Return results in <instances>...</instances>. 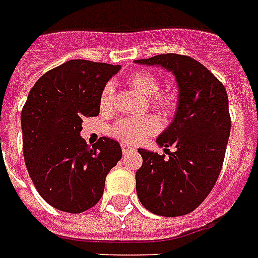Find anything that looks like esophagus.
<instances>
[{"label":"esophagus","mask_w":258,"mask_h":258,"mask_svg":"<svg viewBox=\"0 0 258 258\" xmlns=\"http://www.w3.org/2000/svg\"><path fill=\"white\" fill-rule=\"evenodd\" d=\"M121 151L125 154V153H130V151H133V149H131V147H128V146L121 145Z\"/></svg>","instance_id":"34e87169"}]
</instances>
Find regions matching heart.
I'll return each instance as SVG.
<instances>
[{"mask_svg":"<svg viewBox=\"0 0 258 258\" xmlns=\"http://www.w3.org/2000/svg\"><path fill=\"white\" fill-rule=\"evenodd\" d=\"M127 84L142 96L147 97L149 107L162 115H171L176 108L178 99L171 91H161V79L147 71H138L127 78ZM115 87L107 83L100 93V108L111 109L113 104ZM161 128L157 117L147 116L142 119L124 117L112 127V135L125 145H141L147 138L153 137Z\"/></svg>","mask_w":258,"mask_h":258,"instance_id":"b5f03b06","label":"heart"}]
</instances>
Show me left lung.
<instances>
[{
    "instance_id": "1",
    "label": "left lung",
    "mask_w": 258,
    "mask_h": 258,
    "mask_svg": "<svg viewBox=\"0 0 258 258\" xmlns=\"http://www.w3.org/2000/svg\"><path fill=\"white\" fill-rule=\"evenodd\" d=\"M135 62L172 72L179 91L175 116L157 138L169 157L138 150L143 158L135 174L138 198L157 216H184L204 202L222 169L232 124L228 93L206 67L188 56L166 53Z\"/></svg>"
}]
</instances>
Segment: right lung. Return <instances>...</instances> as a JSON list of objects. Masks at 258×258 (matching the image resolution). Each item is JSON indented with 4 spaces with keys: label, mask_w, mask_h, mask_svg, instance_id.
Returning <instances> with one entry per match:
<instances>
[{
    "label": "right lung",
    "mask_w": 258,
    "mask_h": 258,
    "mask_svg": "<svg viewBox=\"0 0 258 258\" xmlns=\"http://www.w3.org/2000/svg\"><path fill=\"white\" fill-rule=\"evenodd\" d=\"M120 66L70 60L38 79L21 112L22 149L38 194L57 210L83 213L103 196L105 176L120 161V145L100 138L89 147L83 119L97 116L100 93Z\"/></svg>",
    "instance_id": "right-lung-1"
}]
</instances>
